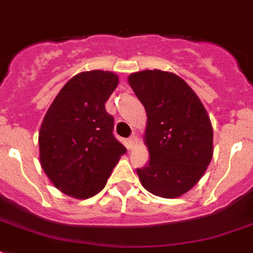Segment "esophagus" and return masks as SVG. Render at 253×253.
Listing matches in <instances>:
<instances>
[{
	"mask_svg": "<svg viewBox=\"0 0 253 253\" xmlns=\"http://www.w3.org/2000/svg\"><path fill=\"white\" fill-rule=\"evenodd\" d=\"M136 143H138V139H136L135 135H132V136H130V138L127 139V143H126L127 148H128V150H132V148L136 146Z\"/></svg>",
	"mask_w": 253,
	"mask_h": 253,
	"instance_id": "obj_1",
	"label": "esophagus"
}]
</instances>
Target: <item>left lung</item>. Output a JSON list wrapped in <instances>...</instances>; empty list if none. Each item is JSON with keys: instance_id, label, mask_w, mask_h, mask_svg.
Returning <instances> with one entry per match:
<instances>
[{"instance_id": "8db88e82", "label": "left lung", "mask_w": 253, "mask_h": 253, "mask_svg": "<svg viewBox=\"0 0 253 253\" xmlns=\"http://www.w3.org/2000/svg\"><path fill=\"white\" fill-rule=\"evenodd\" d=\"M147 113L150 160L136 168L155 196H182L204 176L212 158V127L204 105L182 79L159 69L128 77Z\"/></svg>"}]
</instances>
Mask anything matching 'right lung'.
<instances>
[{"label":"right lung","mask_w":253,"mask_h":253,"mask_svg":"<svg viewBox=\"0 0 253 253\" xmlns=\"http://www.w3.org/2000/svg\"><path fill=\"white\" fill-rule=\"evenodd\" d=\"M117 85L118 76L107 71L79 73L45 113L39 131L41 166L64 194L83 200L101 192L126 152L105 109Z\"/></svg>","instance_id":"add662e5"}]
</instances>
